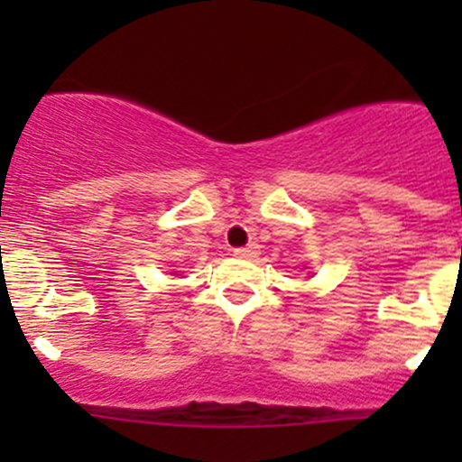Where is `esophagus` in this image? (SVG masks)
<instances>
[{
  "instance_id": "esophagus-1",
  "label": "esophagus",
  "mask_w": 462,
  "mask_h": 462,
  "mask_svg": "<svg viewBox=\"0 0 462 462\" xmlns=\"http://www.w3.org/2000/svg\"><path fill=\"white\" fill-rule=\"evenodd\" d=\"M235 254H236V257H241V259H254L259 254V245L257 244H248V245H244V248H236Z\"/></svg>"
}]
</instances>
